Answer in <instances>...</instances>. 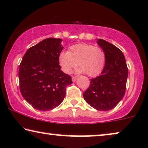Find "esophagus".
<instances>
[{
    "instance_id": "34e87169",
    "label": "esophagus",
    "mask_w": 148,
    "mask_h": 148,
    "mask_svg": "<svg viewBox=\"0 0 148 148\" xmlns=\"http://www.w3.org/2000/svg\"><path fill=\"white\" fill-rule=\"evenodd\" d=\"M77 77L73 76V77H72V82H75V81L77 80Z\"/></svg>"
}]
</instances>
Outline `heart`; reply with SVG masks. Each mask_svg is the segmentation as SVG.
<instances>
[{
  "instance_id": "b5f03b06",
  "label": "heart",
  "mask_w": 148,
  "mask_h": 148,
  "mask_svg": "<svg viewBox=\"0 0 148 148\" xmlns=\"http://www.w3.org/2000/svg\"><path fill=\"white\" fill-rule=\"evenodd\" d=\"M58 62L62 70L70 74L73 69L78 65L81 68L78 73H86L90 77H96L102 71L105 62V55L100 48L88 44L72 46L69 52H60Z\"/></svg>"
}]
</instances>
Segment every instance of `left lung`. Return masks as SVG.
Wrapping results in <instances>:
<instances>
[{
    "instance_id": "1",
    "label": "left lung",
    "mask_w": 148,
    "mask_h": 148,
    "mask_svg": "<svg viewBox=\"0 0 148 148\" xmlns=\"http://www.w3.org/2000/svg\"><path fill=\"white\" fill-rule=\"evenodd\" d=\"M105 55L101 75L91 79L90 87L84 93V100L98 110L114 108L125 96L128 77L126 60L121 50L106 40L97 39Z\"/></svg>"
}]
</instances>
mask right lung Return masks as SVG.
I'll return each mask as SVG.
<instances>
[{"label": "right lung", "instance_id": "1", "mask_svg": "<svg viewBox=\"0 0 148 148\" xmlns=\"http://www.w3.org/2000/svg\"><path fill=\"white\" fill-rule=\"evenodd\" d=\"M62 39L49 38L29 48L19 65L20 92L34 108L52 110L63 101L71 77L60 70Z\"/></svg>", "mask_w": 148, "mask_h": 148}]
</instances>
